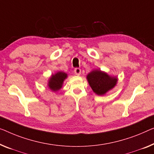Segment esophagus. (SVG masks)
Here are the masks:
<instances>
[{
  "label": "esophagus",
  "instance_id": "34e87169",
  "mask_svg": "<svg viewBox=\"0 0 154 154\" xmlns=\"http://www.w3.org/2000/svg\"><path fill=\"white\" fill-rule=\"evenodd\" d=\"M74 72L76 75H80V74H81V69L79 68H76L74 70Z\"/></svg>",
  "mask_w": 154,
  "mask_h": 154
}]
</instances>
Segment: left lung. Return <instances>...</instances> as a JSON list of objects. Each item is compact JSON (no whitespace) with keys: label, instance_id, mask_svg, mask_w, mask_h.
I'll list each match as a JSON object with an SVG mask.
<instances>
[{"label":"left lung","instance_id":"1","mask_svg":"<svg viewBox=\"0 0 154 154\" xmlns=\"http://www.w3.org/2000/svg\"><path fill=\"white\" fill-rule=\"evenodd\" d=\"M87 80L92 90L98 95H104L113 88L118 82L116 77L110 76L100 69L93 70L87 75Z\"/></svg>","mask_w":154,"mask_h":154}]
</instances>
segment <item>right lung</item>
I'll list each match as a JSON object with an SVG mask.
<instances>
[{
  "label": "right lung",
  "mask_w": 154,
  "mask_h": 154,
  "mask_svg": "<svg viewBox=\"0 0 154 154\" xmlns=\"http://www.w3.org/2000/svg\"><path fill=\"white\" fill-rule=\"evenodd\" d=\"M67 77L68 75L66 72L61 71L57 72L54 75H52V76L50 77L48 86L52 91H58L61 88L64 80Z\"/></svg>",
  "instance_id": "obj_1"
}]
</instances>
